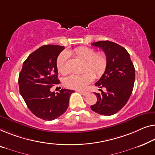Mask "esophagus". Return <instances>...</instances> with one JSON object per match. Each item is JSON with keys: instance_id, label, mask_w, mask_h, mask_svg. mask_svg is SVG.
Listing matches in <instances>:
<instances>
[{"instance_id": "1", "label": "esophagus", "mask_w": 155, "mask_h": 155, "mask_svg": "<svg viewBox=\"0 0 155 155\" xmlns=\"http://www.w3.org/2000/svg\"><path fill=\"white\" fill-rule=\"evenodd\" d=\"M78 92L81 94L83 96H87V94H89V92H87V91H78Z\"/></svg>"}]
</instances>
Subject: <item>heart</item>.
<instances>
[{"instance_id": "b5f03b06", "label": "heart", "mask_w": 155, "mask_h": 155, "mask_svg": "<svg viewBox=\"0 0 155 155\" xmlns=\"http://www.w3.org/2000/svg\"><path fill=\"white\" fill-rule=\"evenodd\" d=\"M71 53L84 61L83 67L84 73L80 75H71L65 78L64 84L69 89L82 90L84 89L94 79V75L99 78L104 75L107 65V56L103 51L96 52L94 49L87 47H78ZM69 54L63 51L57 58V67L58 71L63 75L69 73Z\"/></svg>"}]
</instances>
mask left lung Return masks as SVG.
<instances>
[{
	"mask_svg": "<svg viewBox=\"0 0 155 155\" xmlns=\"http://www.w3.org/2000/svg\"><path fill=\"white\" fill-rule=\"evenodd\" d=\"M91 45L104 51L107 65L104 75L95 83L100 89L105 87L106 91L95 93L97 101L91 105V109L100 115H113L129 99L135 82V68L126 49L118 44L104 40L93 42Z\"/></svg>",
	"mask_w": 155,
	"mask_h": 155,
	"instance_id": "1",
	"label": "left lung"
}]
</instances>
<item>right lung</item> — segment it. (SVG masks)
<instances>
[{
  "label": "right lung",
  "mask_w": 155,
  "mask_h": 155,
  "mask_svg": "<svg viewBox=\"0 0 155 155\" xmlns=\"http://www.w3.org/2000/svg\"><path fill=\"white\" fill-rule=\"evenodd\" d=\"M64 47L47 45L40 47L24 62L19 76L20 94L31 113L44 120H54L63 115L68 107L74 90L62 89L51 92L59 84L57 60Z\"/></svg>",
  "instance_id": "add662e5"
}]
</instances>
